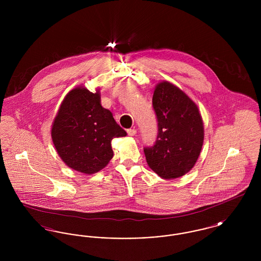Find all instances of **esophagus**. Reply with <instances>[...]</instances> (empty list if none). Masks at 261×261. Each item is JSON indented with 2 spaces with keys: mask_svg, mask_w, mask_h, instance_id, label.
Wrapping results in <instances>:
<instances>
[{
  "mask_svg": "<svg viewBox=\"0 0 261 261\" xmlns=\"http://www.w3.org/2000/svg\"><path fill=\"white\" fill-rule=\"evenodd\" d=\"M127 133H128L129 136H135L137 133L136 129H128V130H127Z\"/></svg>",
  "mask_w": 261,
  "mask_h": 261,
  "instance_id": "obj_1",
  "label": "esophagus"
}]
</instances>
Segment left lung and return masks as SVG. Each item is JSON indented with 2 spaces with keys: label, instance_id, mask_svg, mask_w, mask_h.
<instances>
[{
  "label": "left lung",
  "instance_id": "obj_1",
  "mask_svg": "<svg viewBox=\"0 0 261 261\" xmlns=\"http://www.w3.org/2000/svg\"><path fill=\"white\" fill-rule=\"evenodd\" d=\"M152 106L159 133L153 147L144 149L148 165L162 179L182 177L195 166L203 144L204 128L198 106L168 81L156 84Z\"/></svg>",
  "mask_w": 261,
  "mask_h": 261
}]
</instances>
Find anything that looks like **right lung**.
Wrapping results in <instances>:
<instances>
[{
	"mask_svg": "<svg viewBox=\"0 0 261 261\" xmlns=\"http://www.w3.org/2000/svg\"><path fill=\"white\" fill-rule=\"evenodd\" d=\"M51 140L68 167L81 173H97L113 156L112 140L127 135L111 111L100 105V93L84 86L64 97L51 125Z\"/></svg>",
	"mask_w": 261,
	"mask_h": 261,
	"instance_id": "obj_1",
	"label": "right lung"
}]
</instances>
